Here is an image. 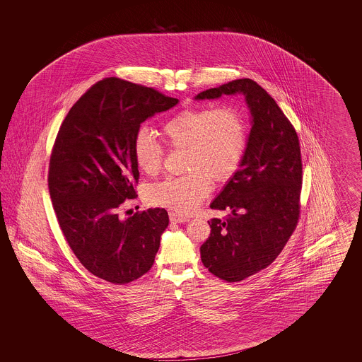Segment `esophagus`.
Masks as SVG:
<instances>
[{
	"label": "esophagus",
	"instance_id": "1",
	"mask_svg": "<svg viewBox=\"0 0 362 362\" xmlns=\"http://www.w3.org/2000/svg\"><path fill=\"white\" fill-rule=\"evenodd\" d=\"M170 220L173 223H187V221H189V216L175 213V211H170Z\"/></svg>",
	"mask_w": 362,
	"mask_h": 362
}]
</instances>
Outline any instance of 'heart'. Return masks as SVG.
I'll return each mask as SVG.
<instances>
[{"mask_svg":"<svg viewBox=\"0 0 362 362\" xmlns=\"http://www.w3.org/2000/svg\"><path fill=\"white\" fill-rule=\"evenodd\" d=\"M171 149H186V175L152 185L146 199L155 206L189 213L206 198L211 183H225L240 170L247 152V122L238 108H194L175 114L161 126ZM138 170L148 176L161 171L164 148L151 133L139 130L133 141Z\"/></svg>","mask_w":362,"mask_h":362,"instance_id":"heart-1","label":"heart"}]
</instances>
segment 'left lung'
<instances>
[{
    "instance_id": "left-lung-1",
    "label": "left lung",
    "mask_w": 362,
    "mask_h": 362,
    "mask_svg": "<svg viewBox=\"0 0 362 362\" xmlns=\"http://www.w3.org/2000/svg\"><path fill=\"white\" fill-rule=\"evenodd\" d=\"M243 93L252 127L240 170L210 204L230 211L207 221L211 230L201 245L207 270L239 282L272 264L292 236L300 217L303 163L297 133L276 100L251 78L210 88L197 100Z\"/></svg>"
}]
</instances>
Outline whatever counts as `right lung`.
<instances>
[{"label": "right lung", "instance_id": "1", "mask_svg": "<svg viewBox=\"0 0 362 362\" xmlns=\"http://www.w3.org/2000/svg\"><path fill=\"white\" fill-rule=\"evenodd\" d=\"M177 102L108 77L70 108L55 138L49 191L58 224L80 263L111 284H129L151 270L170 223L160 207L124 220L118 210L137 195L133 141L141 123Z\"/></svg>", "mask_w": 362, "mask_h": 362}]
</instances>
